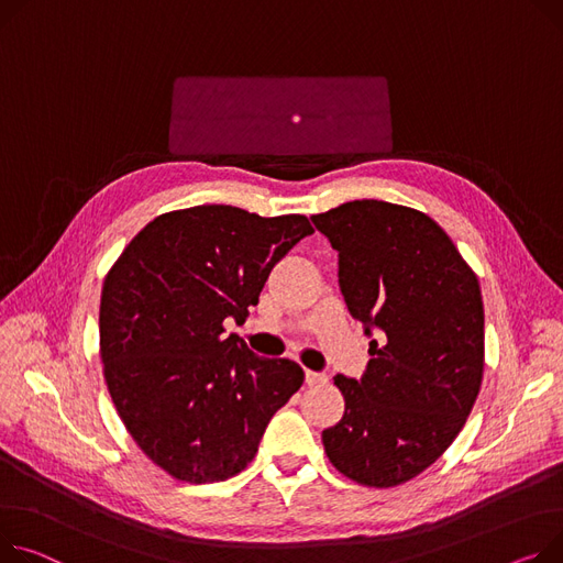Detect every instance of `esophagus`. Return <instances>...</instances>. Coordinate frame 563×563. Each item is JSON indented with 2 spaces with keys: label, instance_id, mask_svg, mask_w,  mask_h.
Instances as JSON below:
<instances>
[{
  "label": "esophagus",
  "instance_id": "34e87169",
  "mask_svg": "<svg viewBox=\"0 0 563 563\" xmlns=\"http://www.w3.org/2000/svg\"><path fill=\"white\" fill-rule=\"evenodd\" d=\"M306 383L310 387H321L328 383V376L325 373H319V371H306Z\"/></svg>",
  "mask_w": 563,
  "mask_h": 563
}]
</instances>
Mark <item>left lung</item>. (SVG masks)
<instances>
[{
    "label": "left lung",
    "mask_w": 563,
    "mask_h": 563,
    "mask_svg": "<svg viewBox=\"0 0 563 563\" xmlns=\"http://www.w3.org/2000/svg\"><path fill=\"white\" fill-rule=\"evenodd\" d=\"M312 223L336 251L346 308L371 336L362 378L334 376L346 411L321 434L325 455L360 484L396 486L434 464L471 415L484 371L479 285L419 210L362 199Z\"/></svg>",
    "instance_id": "obj_1"
}]
</instances>
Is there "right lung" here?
<instances>
[{
	"instance_id": "add662e5",
	"label": "right lung",
	"mask_w": 563,
	"mask_h": 563,
	"mask_svg": "<svg viewBox=\"0 0 563 563\" xmlns=\"http://www.w3.org/2000/svg\"><path fill=\"white\" fill-rule=\"evenodd\" d=\"M312 233L303 214L195 206L148 221L108 272L106 385L142 453L172 477L206 484L246 468L301 389V366L255 355L223 321H244L276 262Z\"/></svg>"
}]
</instances>
